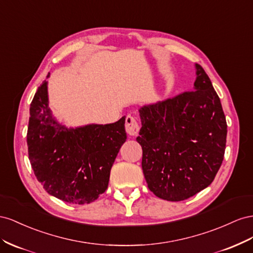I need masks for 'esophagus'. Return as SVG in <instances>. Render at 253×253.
I'll list each match as a JSON object with an SVG mask.
<instances>
[{
    "mask_svg": "<svg viewBox=\"0 0 253 253\" xmlns=\"http://www.w3.org/2000/svg\"><path fill=\"white\" fill-rule=\"evenodd\" d=\"M125 129H126V132L129 135H136L139 133V130H140L139 123L134 117H132V115H127L126 117Z\"/></svg>",
    "mask_w": 253,
    "mask_h": 253,
    "instance_id": "1",
    "label": "esophagus"
}]
</instances>
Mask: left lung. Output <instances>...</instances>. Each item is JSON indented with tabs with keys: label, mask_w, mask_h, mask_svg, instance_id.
<instances>
[{
	"label": "left lung",
	"mask_w": 253,
	"mask_h": 253,
	"mask_svg": "<svg viewBox=\"0 0 253 253\" xmlns=\"http://www.w3.org/2000/svg\"><path fill=\"white\" fill-rule=\"evenodd\" d=\"M194 89L139 109L136 141L148 189L159 198L181 201L206 189L223 160L227 122L210 78L195 64Z\"/></svg>",
	"instance_id": "1"
}]
</instances>
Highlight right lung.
Instances as JSON below:
<instances>
[{
  "label": "right lung",
  "instance_id": "obj_1",
  "mask_svg": "<svg viewBox=\"0 0 253 253\" xmlns=\"http://www.w3.org/2000/svg\"><path fill=\"white\" fill-rule=\"evenodd\" d=\"M126 139L125 117L111 124L68 127L48 107L47 81L36 92L27 129L28 158L35 176L52 196L73 205L96 200L107 190Z\"/></svg>",
  "mask_w": 253,
  "mask_h": 253
}]
</instances>
